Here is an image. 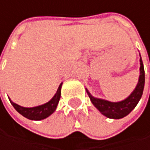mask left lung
Listing matches in <instances>:
<instances>
[{"label":"left lung","instance_id":"1","mask_svg":"<svg viewBox=\"0 0 150 150\" xmlns=\"http://www.w3.org/2000/svg\"><path fill=\"white\" fill-rule=\"evenodd\" d=\"M144 83H145L144 67H143L142 57H140V76H139L138 83L134 90L125 100L118 102H111L103 99L95 98L89 93V91L86 88V90L92 103L100 112L108 118L117 120L127 116L136 107V105L138 104L139 100L142 98L144 89Z\"/></svg>","mask_w":150,"mask_h":150}]
</instances>
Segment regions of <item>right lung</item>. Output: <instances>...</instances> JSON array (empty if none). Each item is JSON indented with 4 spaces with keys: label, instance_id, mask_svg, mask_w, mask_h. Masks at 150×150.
Here are the masks:
<instances>
[{
    "label": "right lung",
    "instance_id": "add662e5",
    "mask_svg": "<svg viewBox=\"0 0 150 150\" xmlns=\"http://www.w3.org/2000/svg\"><path fill=\"white\" fill-rule=\"evenodd\" d=\"M62 84L61 83L57 90V93H55V95L52 97V99L48 101L45 104L40 105L38 107H34V108H23L21 107L16 103H14L9 98V101L12 104V106L15 108V109L19 112L20 114H22L23 116H24L25 118L29 119V120H43L47 117H49L50 114H52L55 112L57 104L59 102L60 97H61V87H62Z\"/></svg>",
    "mask_w": 150,
    "mask_h": 150
}]
</instances>
